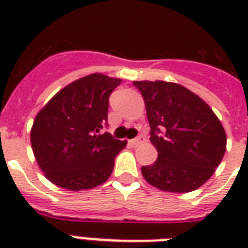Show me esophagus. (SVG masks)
<instances>
[{
  "instance_id": "34e87169",
  "label": "esophagus",
  "mask_w": 248,
  "mask_h": 248,
  "mask_svg": "<svg viewBox=\"0 0 248 248\" xmlns=\"http://www.w3.org/2000/svg\"><path fill=\"white\" fill-rule=\"evenodd\" d=\"M143 141H144V136L139 135V136H136L135 139L130 140V144H131L132 147H136V145H139V144H141Z\"/></svg>"
}]
</instances>
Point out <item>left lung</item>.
Instances as JSON below:
<instances>
[{
    "mask_svg": "<svg viewBox=\"0 0 248 248\" xmlns=\"http://www.w3.org/2000/svg\"><path fill=\"white\" fill-rule=\"evenodd\" d=\"M145 101L155 163L141 167L145 180L172 193L196 190L211 177L227 148L219 118L184 86L165 81H135Z\"/></svg>",
    "mask_w": 248,
    "mask_h": 248,
    "instance_id": "obj_1",
    "label": "left lung"
}]
</instances>
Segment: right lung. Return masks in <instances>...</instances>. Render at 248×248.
Masks as SVG:
<instances>
[{
  "mask_svg": "<svg viewBox=\"0 0 248 248\" xmlns=\"http://www.w3.org/2000/svg\"><path fill=\"white\" fill-rule=\"evenodd\" d=\"M121 79L93 73L60 90L37 114L31 143L37 163L52 184L68 190L107 181L126 141L108 126L109 96Z\"/></svg>",
  "mask_w": 248,
  "mask_h": 248,
  "instance_id": "add662e5",
  "label": "right lung"
}]
</instances>
